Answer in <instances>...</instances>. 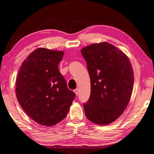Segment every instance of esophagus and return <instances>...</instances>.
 Masks as SVG:
<instances>
[{
  "label": "esophagus",
  "instance_id": "34e87169",
  "mask_svg": "<svg viewBox=\"0 0 154 154\" xmlns=\"http://www.w3.org/2000/svg\"><path fill=\"white\" fill-rule=\"evenodd\" d=\"M74 92L75 93V94L77 95V94H78V93H79V90H78L77 88H76V89L74 90Z\"/></svg>",
  "mask_w": 154,
  "mask_h": 154
}]
</instances>
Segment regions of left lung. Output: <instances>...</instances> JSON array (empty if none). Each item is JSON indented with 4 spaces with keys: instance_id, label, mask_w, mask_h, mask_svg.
I'll return each mask as SVG.
<instances>
[{
    "instance_id": "left-lung-1",
    "label": "left lung",
    "mask_w": 154,
    "mask_h": 154,
    "mask_svg": "<svg viewBox=\"0 0 154 154\" xmlns=\"http://www.w3.org/2000/svg\"><path fill=\"white\" fill-rule=\"evenodd\" d=\"M91 82L90 98L83 107L90 121L100 125L114 122L128 104L134 73L128 57L109 43L92 44L81 50Z\"/></svg>"
}]
</instances>
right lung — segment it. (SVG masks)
Returning a JSON list of instances; mask_svg holds the SVG:
<instances>
[{"label":"right lung","mask_w":154,"mask_h":154,"mask_svg":"<svg viewBox=\"0 0 154 154\" xmlns=\"http://www.w3.org/2000/svg\"><path fill=\"white\" fill-rule=\"evenodd\" d=\"M64 52L45 48L32 51L21 65L16 97L24 111L41 125L54 126L66 118L75 94L58 69Z\"/></svg>","instance_id":"right-lung-1"}]
</instances>
